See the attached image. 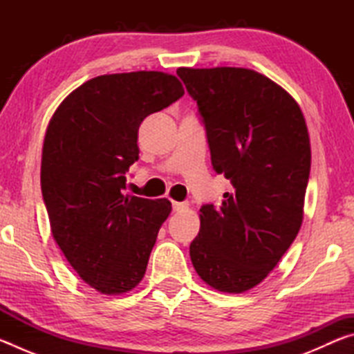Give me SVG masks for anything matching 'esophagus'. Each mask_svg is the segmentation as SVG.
I'll use <instances>...</instances> for the list:
<instances>
[{"label": "esophagus", "instance_id": "obj_1", "mask_svg": "<svg viewBox=\"0 0 354 354\" xmlns=\"http://www.w3.org/2000/svg\"><path fill=\"white\" fill-rule=\"evenodd\" d=\"M173 211L175 212H181L184 209H187V203H179V201H171Z\"/></svg>", "mask_w": 354, "mask_h": 354}]
</instances>
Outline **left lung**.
I'll return each mask as SVG.
<instances>
[{
    "label": "left lung",
    "mask_w": 354,
    "mask_h": 354,
    "mask_svg": "<svg viewBox=\"0 0 354 354\" xmlns=\"http://www.w3.org/2000/svg\"><path fill=\"white\" fill-rule=\"evenodd\" d=\"M176 73L198 106L214 170L234 187L220 207L200 209L190 259L206 284L242 293L267 278L301 226L310 171L306 122L297 101L254 70Z\"/></svg>",
    "instance_id": "8db88e82"
}]
</instances>
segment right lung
<instances>
[{"mask_svg": "<svg viewBox=\"0 0 354 354\" xmlns=\"http://www.w3.org/2000/svg\"><path fill=\"white\" fill-rule=\"evenodd\" d=\"M183 95L162 71L103 75L71 92L48 123L40 183L53 237L84 283L106 295L140 283L171 212L167 198L122 190L139 159L140 123Z\"/></svg>", "mask_w": 354, "mask_h": 354, "instance_id": "add662e5", "label": "right lung"}]
</instances>
